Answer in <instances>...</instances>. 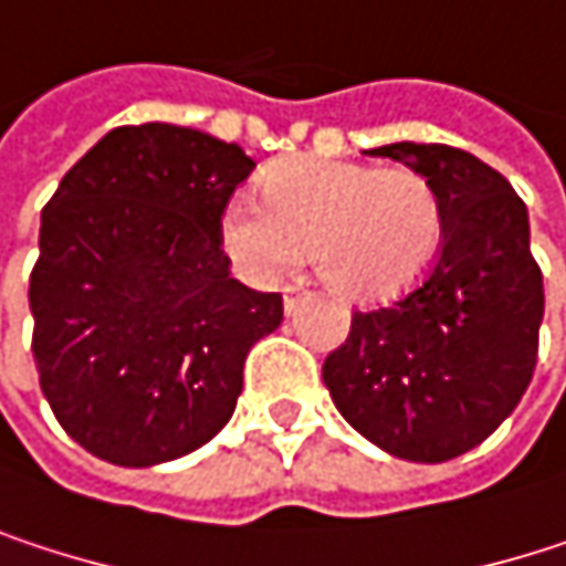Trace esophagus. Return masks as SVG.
Listing matches in <instances>:
<instances>
[{"mask_svg": "<svg viewBox=\"0 0 566 566\" xmlns=\"http://www.w3.org/2000/svg\"><path fill=\"white\" fill-rule=\"evenodd\" d=\"M301 297H304V291L287 287V291H284V314H294V311H297V304H301Z\"/></svg>", "mask_w": 566, "mask_h": 566, "instance_id": "obj_1", "label": "esophagus"}]
</instances>
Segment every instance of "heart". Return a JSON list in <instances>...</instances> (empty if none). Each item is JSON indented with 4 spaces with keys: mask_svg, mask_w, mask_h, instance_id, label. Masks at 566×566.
Returning <instances> with one entry per match:
<instances>
[{
    "mask_svg": "<svg viewBox=\"0 0 566 566\" xmlns=\"http://www.w3.org/2000/svg\"><path fill=\"white\" fill-rule=\"evenodd\" d=\"M262 198L239 192L219 216V242L252 282L287 275L311 245L334 291L387 301L422 282L442 249L439 192L409 167L291 160L265 176Z\"/></svg>",
    "mask_w": 566,
    "mask_h": 566,
    "instance_id": "obj_1",
    "label": "heart"
}]
</instances>
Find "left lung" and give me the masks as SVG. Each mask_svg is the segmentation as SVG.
I'll use <instances>...</instances> for the list:
<instances>
[{
	"mask_svg": "<svg viewBox=\"0 0 566 566\" xmlns=\"http://www.w3.org/2000/svg\"><path fill=\"white\" fill-rule=\"evenodd\" d=\"M419 170L442 202V249L394 304L354 311L324 360L340 416L406 462H446L485 442L524 396L537 364L544 282L527 206L479 157L446 144L370 150Z\"/></svg>",
	"mask_w": 566,
	"mask_h": 566,
	"instance_id": "1",
	"label": "left lung"
}]
</instances>
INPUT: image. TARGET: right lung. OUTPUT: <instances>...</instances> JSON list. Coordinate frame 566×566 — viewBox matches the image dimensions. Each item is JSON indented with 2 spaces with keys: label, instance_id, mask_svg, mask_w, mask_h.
Listing matches in <instances>:
<instances>
[{
  "label": "right lung",
  "instance_id": "1",
  "mask_svg": "<svg viewBox=\"0 0 566 566\" xmlns=\"http://www.w3.org/2000/svg\"><path fill=\"white\" fill-rule=\"evenodd\" d=\"M255 160L192 127L104 134L42 209L29 282L39 384L91 455L147 469L206 446L235 412L282 294L229 279L219 216Z\"/></svg>",
  "mask_w": 566,
  "mask_h": 566
}]
</instances>
